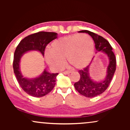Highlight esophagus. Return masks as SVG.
Segmentation results:
<instances>
[{
  "mask_svg": "<svg viewBox=\"0 0 130 130\" xmlns=\"http://www.w3.org/2000/svg\"><path fill=\"white\" fill-rule=\"evenodd\" d=\"M70 73H72V71L67 70V71H65V72H63V74H70Z\"/></svg>",
  "mask_w": 130,
  "mask_h": 130,
  "instance_id": "obj_1",
  "label": "esophagus"
}]
</instances>
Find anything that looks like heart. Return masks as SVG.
Returning <instances> with one entry per match:
<instances>
[{"label":"heart","mask_w":130,"mask_h":130,"mask_svg":"<svg viewBox=\"0 0 130 130\" xmlns=\"http://www.w3.org/2000/svg\"><path fill=\"white\" fill-rule=\"evenodd\" d=\"M93 53L94 44L91 37L76 34L53 41L50 49L45 51L44 57L48 64L56 70L64 66L66 58L74 67L82 69L90 63Z\"/></svg>","instance_id":"1"}]
</instances>
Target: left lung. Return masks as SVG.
Returning <instances> with one entry per match:
<instances>
[{
    "label": "left lung",
    "mask_w": 130,
    "mask_h": 130,
    "mask_svg": "<svg viewBox=\"0 0 130 130\" xmlns=\"http://www.w3.org/2000/svg\"><path fill=\"white\" fill-rule=\"evenodd\" d=\"M78 32L87 33L91 36L95 44V48L96 50V53L103 52L108 58L109 63L106 70V76L104 80L96 82L92 79L89 73L90 63L86 68L79 71L80 78L77 82L74 84L76 90L81 95L87 98L96 97L105 91L111 83L116 70V58L114 53L112 51V48L111 45L102 37L88 30L80 31Z\"/></svg>",
    "instance_id": "1"
}]
</instances>
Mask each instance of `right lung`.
<instances>
[{"instance_id": "add662e5", "label": "right lung", "mask_w": 130, "mask_h": 130, "mask_svg": "<svg viewBox=\"0 0 130 130\" xmlns=\"http://www.w3.org/2000/svg\"><path fill=\"white\" fill-rule=\"evenodd\" d=\"M57 38V34L51 32H38L24 38L19 42L14 53L13 72L21 88L32 96H44L53 89L58 73H50L44 69L43 72L34 78H27L20 70L21 59L23 55L31 51H39L44 56L46 46Z\"/></svg>"}]
</instances>
